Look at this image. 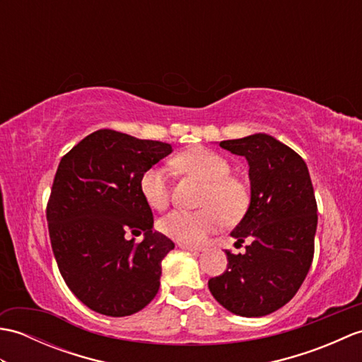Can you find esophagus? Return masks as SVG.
I'll list each match as a JSON object with an SVG mask.
<instances>
[{
	"instance_id": "1",
	"label": "esophagus",
	"mask_w": 362,
	"mask_h": 362,
	"mask_svg": "<svg viewBox=\"0 0 362 362\" xmlns=\"http://www.w3.org/2000/svg\"><path fill=\"white\" fill-rule=\"evenodd\" d=\"M177 245H179L180 249L188 250V252H194V253L204 252V247H201V245H193V244H187V243H179Z\"/></svg>"
}]
</instances>
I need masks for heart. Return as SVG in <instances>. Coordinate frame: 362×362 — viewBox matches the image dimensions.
I'll return each instance as SVG.
<instances>
[{
    "instance_id": "obj_1",
    "label": "heart",
    "mask_w": 362,
    "mask_h": 362,
    "mask_svg": "<svg viewBox=\"0 0 362 362\" xmlns=\"http://www.w3.org/2000/svg\"><path fill=\"white\" fill-rule=\"evenodd\" d=\"M173 163L185 174L209 183L202 205L205 209L173 210L158 221L160 232L180 243H201L218 230L222 216L235 221L247 209L249 194L240 180L230 177L232 165L221 153L196 146L175 156ZM140 191L152 209L165 210L169 204V177L163 168L151 166L140 177Z\"/></svg>"
}]
</instances>
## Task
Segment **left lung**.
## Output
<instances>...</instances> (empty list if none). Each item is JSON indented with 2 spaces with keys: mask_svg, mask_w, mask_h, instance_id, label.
I'll list each match as a JSON object with an SVG mask.
<instances>
[{
  "mask_svg": "<svg viewBox=\"0 0 362 362\" xmlns=\"http://www.w3.org/2000/svg\"><path fill=\"white\" fill-rule=\"evenodd\" d=\"M247 160L250 202L230 236L252 240L245 253H227V271L209 280L213 297L243 317L267 316L302 286L314 255L317 204L308 166L267 134L219 141Z\"/></svg>",
  "mask_w": 362,
  "mask_h": 362,
  "instance_id": "8db88e82",
  "label": "left lung"
}]
</instances>
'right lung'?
Masks as SVG:
<instances>
[{
  "instance_id": "add662e5",
  "label": "right lung",
  "mask_w": 362,
  "mask_h": 362,
  "mask_svg": "<svg viewBox=\"0 0 362 362\" xmlns=\"http://www.w3.org/2000/svg\"><path fill=\"white\" fill-rule=\"evenodd\" d=\"M171 152L168 143L101 129L60 160L46 209L51 245L68 288L90 310L130 316L157 296L174 243L153 232L140 177Z\"/></svg>"
}]
</instances>
